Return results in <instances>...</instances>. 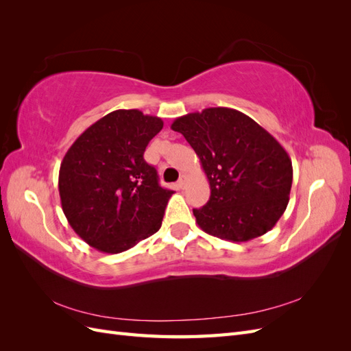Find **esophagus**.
Returning <instances> with one entry per match:
<instances>
[{
    "label": "esophagus",
    "instance_id": "34e87169",
    "mask_svg": "<svg viewBox=\"0 0 351 351\" xmlns=\"http://www.w3.org/2000/svg\"><path fill=\"white\" fill-rule=\"evenodd\" d=\"M186 187V176H182V178L177 182V189H184Z\"/></svg>",
    "mask_w": 351,
    "mask_h": 351
}]
</instances>
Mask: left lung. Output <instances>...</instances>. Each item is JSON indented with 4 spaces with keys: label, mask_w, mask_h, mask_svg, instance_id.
I'll return each instance as SVG.
<instances>
[{
    "label": "left lung",
    "mask_w": 351,
    "mask_h": 351,
    "mask_svg": "<svg viewBox=\"0 0 351 351\" xmlns=\"http://www.w3.org/2000/svg\"><path fill=\"white\" fill-rule=\"evenodd\" d=\"M171 129L193 147L210 186L208 204L193 209L202 230L240 243L277 224L290 200L293 165L271 133L226 107L178 117Z\"/></svg>",
    "instance_id": "obj_1"
}]
</instances>
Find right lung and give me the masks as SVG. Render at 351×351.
<instances>
[{"label": "right lung", "instance_id": "1", "mask_svg": "<svg viewBox=\"0 0 351 351\" xmlns=\"http://www.w3.org/2000/svg\"><path fill=\"white\" fill-rule=\"evenodd\" d=\"M159 117L117 110L84 130L62 158L58 190L74 232L104 253H121L161 228L174 193L143 159Z\"/></svg>", "mask_w": 351, "mask_h": 351}]
</instances>
